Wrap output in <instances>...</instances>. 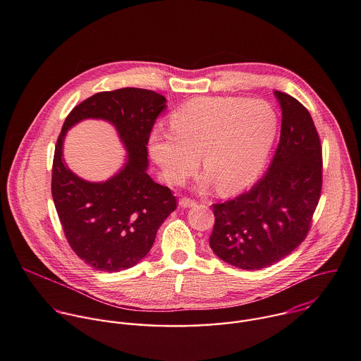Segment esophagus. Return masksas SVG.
I'll return each instance as SVG.
<instances>
[{
    "label": "esophagus",
    "instance_id": "obj_1",
    "mask_svg": "<svg viewBox=\"0 0 361 361\" xmlns=\"http://www.w3.org/2000/svg\"><path fill=\"white\" fill-rule=\"evenodd\" d=\"M178 204H180V207L190 209V207H194V205L197 204V201H195V200H191V198H187V197H183Z\"/></svg>",
    "mask_w": 361,
    "mask_h": 361
}]
</instances>
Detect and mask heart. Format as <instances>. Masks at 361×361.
Here are the masks:
<instances>
[{
    "label": "heart",
    "instance_id": "b5f03b06",
    "mask_svg": "<svg viewBox=\"0 0 361 361\" xmlns=\"http://www.w3.org/2000/svg\"><path fill=\"white\" fill-rule=\"evenodd\" d=\"M171 133H152L148 149L164 178L181 183L197 166L220 194H235L262 174L277 134V116L264 101L194 98L171 116Z\"/></svg>",
    "mask_w": 361,
    "mask_h": 361
}]
</instances>
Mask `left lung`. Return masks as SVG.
Masks as SVG:
<instances>
[{
  "label": "left lung",
  "instance_id": "1",
  "mask_svg": "<svg viewBox=\"0 0 361 361\" xmlns=\"http://www.w3.org/2000/svg\"><path fill=\"white\" fill-rule=\"evenodd\" d=\"M281 134L267 173L251 190L214 204L210 247L241 270H260L284 259L310 230L323 184L320 137L308 110L274 91Z\"/></svg>",
  "mask_w": 361,
  "mask_h": 361
}]
</instances>
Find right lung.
Masks as SVG:
<instances>
[{
    "label": "right lung",
    "mask_w": 361,
    "mask_h": 361,
    "mask_svg": "<svg viewBox=\"0 0 361 361\" xmlns=\"http://www.w3.org/2000/svg\"><path fill=\"white\" fill-rule=\"evenodd\" d=\"M166 97L142 88L97 92L80 102L59 135L51 192L73 251L99 271L117 273L140 263L151 250L157 230L177 209L169 187L147 174V144ZM87 118L113 123L128 149V163L111 179L90 183L63 163L66 131Z\"/></svg>",
    "instance_id": "add662e5"
}]
</instances>
